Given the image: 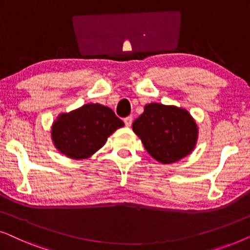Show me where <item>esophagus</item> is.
Listing matches in <instances>:
<instances>
[{
    "label": "esophagus",
    "mask_w": 250,
    "mask_h": 250,
    "mask_svg": "<svg viewBox=\"0 0 250 250\" xmlns=\"http://www.w3.org/2000/svg\"><path fill=\"white\" fill-rule=\"evenodd\" d=\"M132 122H133V118L131 117V116H128V117L124 118V123H125V125L127 126V127H129V126L132 125Z\"/></svg>",
    "instance_id": "34e87169"
}]
</instances>
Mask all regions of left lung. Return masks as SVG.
<instances>
[{
  "label": "left lung",
  "mask_w": 250,
  "mask_h": 250,
  "mask_svg": "<svg viewBox=\"0 0 250 250\" xmlns=\"http://www.w3.org/2000/svg\"><path fill=\"white\" fill-rule=\"evenodd\" d=\"M132 128L149 155L162 164L184 158L197 145L196 122L186 109L175 105L146 104Z\"/></svg>",
  "instance_id": "left-lung-1"
}]
</instances>
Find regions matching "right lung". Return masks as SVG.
Wrapping results in <instances>:
<instances>
[{
  "instance_id": "add662e5",
  "label": "right lung",
  "mask_w": 250,
  "mask_h": 250,
  "mask_svg": "<svg viewBox=\"0 0 250 250\" xmlns=\"http://www.w3.org/2000/svg\"><path fill=\"white\" fill-rule=\"evenodd\" d=\"M124 126L110 108L87 104L60 114L52 124L51 136L56 148L71 159H85L104 146L108 136Z\"/></svg>"
}]
</instances>
